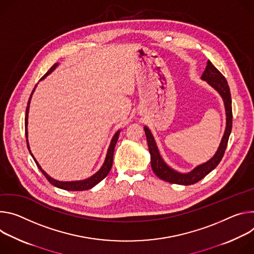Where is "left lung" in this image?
<instances>
[{
    "label": "left lung",
    "mask_w": 254,
    "mask_h": 254,
    "mask_svg": "<svg viewBox=\"0 0 254 254\" xmlns=\"http://www.w3.org/2000/svg\"><path fill=\"white\" fill-rule=\"evenodd\" d=\"M202 79L207 80L210 86H212L223 98L225 109H226V129H225L224 136L220 146L216 152V154L206 163L196 166L189 174H180L170 166H167L166 163L162 160L157 146L155 144L154 138L147 127H144V131L146 134L147 144L149 148V152L151 155V167L153 173L162 181L172 184L190 186L198 183L202 179H204L207 175H209L214 168L220 163L223 155L226 150L229 136L232 129V103H231V94L228 86V82L225 76L212 64L210 61H208L206 69L202 74Z\"/></svg>",
    "instance_id": "1"
}]
</instances>
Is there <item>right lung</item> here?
I'll return each mask as SVG.
<instances>
[{"label":"right lung","mask_w":254,"mask_h":254,"mask_svg":"<svg viewBox=\"0 0 254 254\" xmlns=\"http://www.w3.org/2000/svg\"><path fill=\"white\" fill-rule=\"evenodd\" d=\"M56 66H58V64H54L50 68L49 70L41 77L44 78L46 75H48ZM35 88L33 89L31 95H30V98H29V101H28V104H27V108H26V117H25V135H26V141H27V147L28 149H29L30 151V148H29V144H28V139H27V135H28V132H27V124H28V112H29V105H30V101H31V98H32V94L34 92ZM119 133L120 131H118L114 137H113L112 141H111V144H110V147L108 149V153H107V156H106V160L103 164V166L101 167V170L96 174L94 175L93 177H91L90 179L88 180H84V181H79V182H60V181H56V180H53L52 178H50L43 170L41 168V166L39 165V163L36 161V159L34 158L33 154L31 153L32 157L34 158V161L36 163V165L38 166V168L40 170V172L43 174V176L47 179V181L53 185L54 187L56 188H60V189H63V190H89V189H92L93 187H95L97 184H99L101 181H103L107 176L108 174L110 173L111 168H112V164H113V156H114V149H115V146H116V143L118 141V138H119Z\"/></svg>","instance_id":"obj_1"}]
</instances>
